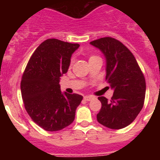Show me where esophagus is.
I'll return each mask as SVG.
<instances>
[{
  "mask_svg": "<svg viewBox=\"0 0 160 160\" xmlns=\"http://www.w3.org/2000/svg\"><path fill=\"white\" fill-rule=\"evenodd\" d=\"M93 98H94V97H92V96H85L84 97V100H86V101H90Z\"/></svg>",
  "mask_w": 160,
  "mask_h": 160,
  "instance_id": "34e87169",
  "label": "esophagus"
}]
</instances>
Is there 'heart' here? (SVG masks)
<instances>
[{"label":"heart","instance_id":"heart-1","mask_svg":"<svg viewBox=\"0 0 160 160\" xmlns=\"http://www.w3.org/2000/svg\"><path fill=\"white\" fill-rule=\"evenodd\" d=\"M91 58H92V57H91Z\"/></svg>","mask_w":160,"mask_h":160}]
</instances>
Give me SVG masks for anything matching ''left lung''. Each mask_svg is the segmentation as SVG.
<instances>
[{
  "label": "left lung",
  "instance_id": "left-lung-1",
  "mask_svg": "<svg viewBox=\"0 0 160 160\" xmlns=\"http://www.w3.org/2000/svg\"><path fill=\"white\" fill-rule=\"evenodd\" d=\"M106 59V79L114 90L111 101L98 97L102 107L97 120L110 129H122L135 119L143 107L146 82L134 55L123 44L112 38L90 42Z\"/></svg>",
  "mask_w": 160,
  "mask_h": 160
}]
</instances>
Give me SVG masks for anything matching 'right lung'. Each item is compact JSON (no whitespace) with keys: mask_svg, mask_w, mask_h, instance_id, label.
Wrapping results in <instances>:
<instances>
[{"mask_svg":"<svg viewBox=\"0 0 160 160\" xmlns=\"http://www.w3.org/2000/svg\"><path fill=\"white\" fill-rule=\"evenodd\" d=\"M51 38L32 53L21 82L25 110L32 121L47 131L71 124L83 97L61 91L60 78L68 71L71 56L79 47Z\"/></svg>","mask_w":160,"mask_h":160,"instance_id":"right-lung-1","label":"right lung"}]
</instances>
